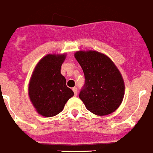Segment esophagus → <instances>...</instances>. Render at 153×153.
Returning <instances> with one entry per match:
<instances>
[{
	"label": "esophagus",
	"mask_w": 153,
	"mask_h": 153,
	"mask_svg": "<svg viewBox=\"0 0 153 153\" xmlns=\"http://www.w3.org/2000/svg\"><path fill=\"white\" fill-rule=\"evenodd\" d=\"M73 91L74 93V96H77V93H78V90L76 88H73Z\"/></svg>",
	"instance_id": "esophagus-1"
}]
</instances>
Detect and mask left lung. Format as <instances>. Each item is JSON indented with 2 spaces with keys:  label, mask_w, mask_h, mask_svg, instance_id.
I'll list each match as a JSON object with an SVG mask.
<instances>
[{
  "label": "left lung",
  "mask_w": 153,
  "mask_h": 153,
  "mask_svg": "<svg viewBox=\"0 0 153 153\" xmlns=\"http://www.w3.org/2000/svg\"><path fill=\"white\" fill-rule=\"evenodd\" d=\"M75 58L85 75L79 98L97 115L114 112L123 101L125 85L121 74L107 56L94 51H77Z\"/></svg>",
  "instance_id": "1"
}]
</instances>
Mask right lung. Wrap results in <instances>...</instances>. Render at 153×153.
Segmentation results:
<instances>
[{
    "mask_svg": "<svg viewBox=\"0 0 153 153\" xmlns=\"http://www.w3.org/2000/svg\"><path fill=\"white\" fill-rule=\"evenodd\" d=\"M65 59V54L45 56L35 68L30 79V99L37 112L44 117H53L61 112L74 96L60 71Z\"/></svg>",
    "mask_w": 153,
    "mask_h": 153,
    "instance_id": "1",
    "label": "right lung"
}]
</instances>
